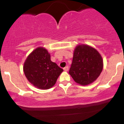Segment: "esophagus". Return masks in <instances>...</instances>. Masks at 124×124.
<instances>
[{
    "label": "esophagus",
    "mask_w": 124,
    "mask_h": 124,
    "mask_svg": "<svg viewBox=\"0 0 124 124\" xmlns=\"http://www.w3.org/2000/svg\"><path fill=\"white\" fill-rule=\"evenodd\" d=\"M63 70H64L65 71H68V70H69V67H68V66H67V67H65V68H63Z\"/></svg>",
    "instance_id": "obj_1"
}]
</instances>
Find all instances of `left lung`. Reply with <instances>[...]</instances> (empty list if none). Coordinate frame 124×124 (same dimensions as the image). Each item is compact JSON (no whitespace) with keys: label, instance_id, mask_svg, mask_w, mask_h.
Here are the masks:
<instances>
[{"label":"left lung","instance_id":"8db88e82","mask_svg":"<svg viewBox=\"0 0 124 124\" xmlns=\"http://www.w3.org/2000/svg\"><path fill=\"white\" fill-rule=\"evenodd\" d=\"M103 68L101 54L87 45H78L74 52L69 74L76 83L87 85L94 82Z\"/></svg>","mask_w":124,"mask_h":124}]
</instances>
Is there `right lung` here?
<instances>
[{
  "mask_svg": "<svg viewBox=\"0 0 124 124\" xmlns=\"http://www.w3.org/2000/svg\"><path fill=\"white\" fill-rule=\"evenodd\" d=\"M23 71L27 79L41 89L53 87L63 69L50 59V54L43 47H38L25 61Z\"/></svg>",
  "mask_w": 124,
  "mask_h": 124,
  "instance_id": "right-lung-1",
  "label": "right lung"
}]
</instances>
